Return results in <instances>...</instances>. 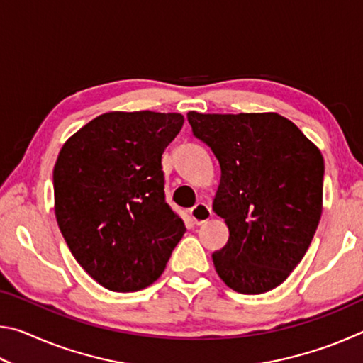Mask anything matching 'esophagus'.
Instances as JSON below:
<instances>
[{
  "instance_id": "obj_1",
  "label": "esophagus",
  "mask_w": 363,
  "mask_h": 363,
  "mask_svg": "<svg viewBox=\"0 0 363 363\" xmlns=\"http://www.w3.org/2000/svg\"><path fill=\"white\" fill-rule=\"evenodd\" d=\"M190 218H192L196 225L205 224L206 220L211 218V208L203 203V201H200V203H196L192 210H190Z\"/></svg>"
}]
</instances>
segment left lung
Here are the masks:
<instances>
[{
  "mask_svg": "<svg viewBox=\"0 0 363 363\" xmlns=\"http://www.w3.org/2000/svg\"><path fill=\"white\" fill-rule=\"evenodd\" d=\"M187 120L220 167L213 210L229 240L213 253L218 275L243 294L274 290L303 259L320 220V150L274 112H189Z\"/></svg>",
  "mask_w": 363,
  "mask_h": 363,
  "instance_id": "8db88e82",
  "label": "left lung"
}]
</instances>
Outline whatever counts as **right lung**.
<instances>
[{
    "mask_svg": "<svg viewBox=\"0 0 363 363\" xmlns=\"http://www.w3.org/2000/svg\"><path fill=\"white\" fill-rule=\"evenodd\" d=\"M181 113L108 112L67 140L54 167V211L72 255L110 291L163 274L186 232L164 200L162 155Z\"/></svg>",
    "mask_w": 363,
    "mask_h": 363,
    "instance_id": "add662e5",
    "label": "right lung"
}]
</instances>
